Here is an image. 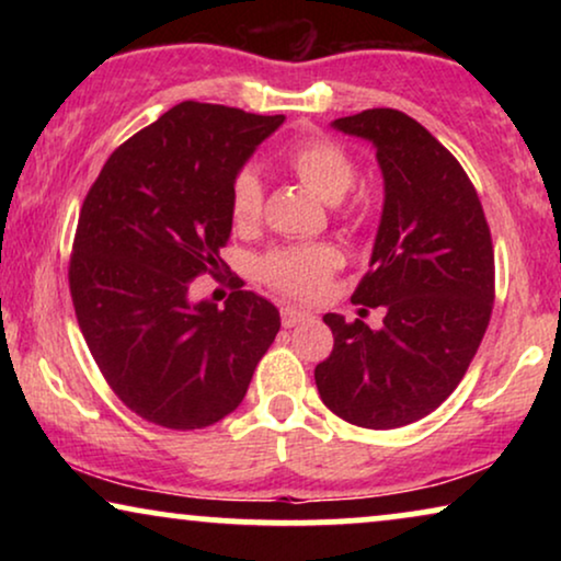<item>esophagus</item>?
Wrapping results in <instances>:
<instances>
[{
  "instance_id": "1",
  "label": "esophagus",
  "mask_w": 561,
  "mask_h": 561,
  "mask_svg": "<svg viewBox=\"0 0 561 561\" xmlns=\"http://www.w3.org/2000/svg\"><path fill=\"white\" fill-rule=\"evenodd\" d=\"M313 313L309 309H301V306H294V304H283L280 306V319H283V327H296L301 324V321H309Z\"/></svg>"
}]
</instances>
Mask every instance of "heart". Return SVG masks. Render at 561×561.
I'll return each instance as SVG.
<instances>
[{
    "label": "heart",
    "mask_w": 561,
    "mask_h": 561,
    "mask_svg": "<svg viewBox=\"0 0 561 561\" xmlns=\"http://www.w3.org/2000/svg\"><path fill=\"white\" fill-rule=\"evenodd\" d=\"M286 165L327 204H340L355 186V163L327 137H309L286 152ZM229 209L240 229L255 227L263 217V181L252 168L234 175ZM342 263L332 244H283L260 257L257 275L267 286L296 298H313L327 288L329 275Z\"/></svg>",
    "instance_id": "1"
}]
</instances>
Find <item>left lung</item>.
<instances>
[{"label":"left lung","instance_id":"left-lung-1","mask_svg":"<svg viewBox=\"0 0 561 561\" xmlns=\"http://www.w3.org/2000/svg\"><path fill=\"white\" fill-rule=\"evenodd\" d=\"M332 127L373 142L382 173L370 273L352 304L382 306L386 319L370 329L327 313L334 350L313 378L340 419L398 428L439 409L465 378L493 311V242L462 165L416 119L365 110Z\"/></svg>","mask_w":561,"mask_h":561}]
</instances>
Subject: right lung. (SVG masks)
<instances>
[{
  "label": "right lung",
  "mask_w": 561,
  "mask_h": 561,
  "mask_svg": "<svg viewBox=\"0 0 561 561\" xmlns=\"http://www.w3.org/2000/svg\"><path fill=\"white\" fill-rule=\"evenodd\" d=\"M283 122L175 104L112 152L81 206L68 267L76 319L114 393L152 424H217L278 334V309L242 280L225 309L188 288L219 273L234 175Z\"/></svg>",
  "instance_id": "add662e5"
}]
</instances>
